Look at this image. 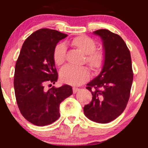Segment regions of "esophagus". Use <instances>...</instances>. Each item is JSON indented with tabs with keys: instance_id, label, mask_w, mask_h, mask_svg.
I'll return each mask as SVG.
<instances>
[{
	"instance_id": "obj_1",
	"label": "esophagus",
	"mask_w": 148,
	"mask_h": 148,
	"mask_svg": "<svg viewBox=\"0 0 148 148\" xmlns=\"http://www.w3.org/2000/svg\"><path fill=\"white\" fill-rule=\"evenodd\" d=\"M72 89H73V92H74V93H76L78 91L80 90L79 88H75V87L73 88Z\"/></svg>"
}]
</instances>
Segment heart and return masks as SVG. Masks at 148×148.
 Masks as SVG:
<instances>
[{
  "label": "heart",
  "mask_w": 148,
  "mask_h": 148,
  "mask_svg": "<svg viewBox=\"0 0 148 148\" xmlns=\"http://www.w3.org/2000/svg\"><path fill=\"white\" fill-rule=\"evenodd\" d=\"M69 45L85 55L84 62L89 66L94 73L101 70L106 62V53L103 49H97L96 42L91 37L86 35H80L74 37ZM53 59L57 66H60L66 60V48L64 45L59 44L56 46L53 52ZM60 81L71 86H80L87 81L90 78V71L86 67L79 68L67 65L60 71Z\"/></svg>",
  "instance_id": "1"
}]
</instances>
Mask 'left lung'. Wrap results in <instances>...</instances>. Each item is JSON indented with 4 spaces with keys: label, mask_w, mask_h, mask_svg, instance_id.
<instances>
[{
    "label": "left lung",
    "mask_w": 148,
    "mask_h": 148,
    "mask_svg": "<svg viewBox=\"0 0 148 148\" xmlns=\"http://www.w3.org/2000/svg\"><path fill=\"white\" fill-rule=\"evenodd\" d=\"M93 33L102 40L106 62L99 75L87 84L92 99L84 112L92 121L108 123L121 115L128 103L134 77L132 58L120 35L106 29Z\"/></svg>",
    "instance_id": "left-lung-1"
}]
</instances>
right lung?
I'll list each match as a JSON object with an SVG mask.
<instances>
[{
	"mask_svg": "<svg viewBox=\"0 0 148 148\" xmlns=\"http://www.w3.org/2000/svg\"><path fill=\"white\" fill-rule=\"evenodd\" d=\"M67 36L49 28L37 30L23 42L16 60L14 79L16 103L21 115L37 126L56 121L60 103L73 93L69 85L53 86L48 90L45 88L48 83L57 81L53 52L58 42Z\"/></svg>",
	"mask_w": 148,
	"mask_h": 148,
	"instance_id": "obj_1",
	"label": "right lung"
}]
</instances>
